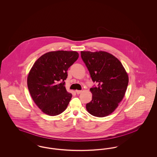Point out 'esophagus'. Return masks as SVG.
I'll return each mask as SVG.
<instances>
[{
    "mask_svg": "<svg viewBox=\"0 0 157 157\" xmlns=\"http://www.w3.org/2000/svg\"><path fill=\"white\" fill-rule=\"evenodd\" d=\"M75 92H76V93L77 94H81V93L82 92V90H76Z\"/></svg>",
    "mask_w": 157,
    "mask_h": 157,
    "instance_id": "34e87169",
    "label": "esophagus"
}]
</instances>
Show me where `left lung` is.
I'll return each instance as SVG.
<instances>
[{"mask_svg":"<svg viewBox=\"0 0 157 157\" xmlns=\"http://www.w3.org/2000/svg\"><path fill=\"white\" fill-rule=\"evenodd\" d=\"M81 58L97 86L90 89L92 101L86 104L88 112L93 116L104 117L113 112L127 90L128 76L121 62L104 51H81Z\"/></svg>","mask_w":157,"mask_h":157,"instance_id":"8db88e82","label":"left lung"}]
</instances>
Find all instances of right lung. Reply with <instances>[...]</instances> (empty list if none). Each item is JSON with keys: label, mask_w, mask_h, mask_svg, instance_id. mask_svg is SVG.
<instances>
[{"label": "right lung", "mask_w": 157, "mask_h": 157, "mask_svg": "<svg viewBox=\"0 0 157 157\" xmlns=\"http://www.w3.org/2000/svg\"><path fill=\"white\" fill-rule=\"evenodd\" d=\"M79 57L75 51L46 53L35 62L28 76V90L41 111L58 115L67 108L72 94L65 86L67 71Z\"/></svg>", "instance_id": "add662e5"}]
</instances>
